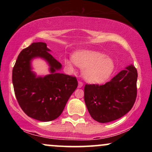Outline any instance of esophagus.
I'll use <instances>...</instances> for the list:
<instances>
[{
  "mask_svg": "<svg viewBox=\"0 0 152 152\" xmlns=\"http://www.w3.org/2000/svg\"><path fill=\"white\" fill-rule=\"evenodd\" d=\"M83 83H82L81 81H78V88H81L82 86H83Z\"/></svg>",
  "mask_w": 152,
  "mask_h": 152,
  "instance_id": "34e87169",
  "label": "esophagus"
}]
</instances>
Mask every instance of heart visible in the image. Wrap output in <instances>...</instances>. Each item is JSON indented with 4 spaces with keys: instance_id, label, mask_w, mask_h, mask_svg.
<instances>
[{
    "instance_id": "1",
    "label": "heart",
    "mask_w": 152,
    "mask_h": 152,
    "mask_svg": "<svg viewBox=\"0 0 152 152\" xmlns=\"http://www.w3.org/2000/svg\"><path fill=\"white\" fill-rule=\"evenodd\" d=\"M73 59H65V64L70 69H74V63L83 69V76L91 83H102L110 77L114 70L113 59L104 53L90 50L76 52Z\"/></svg>"
}]
</instances>
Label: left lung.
Wrapping results in <instances>:
<instances>
[{
	"mask_svg": "<svg viewBox=\"0 0 152 152\" xmlns=\"http://www.w3.org/2000/svg\"><path fill=\"white\" fill-rule=\"evenodd\" d=\"M105 84H86L84 101L92 118L107 123L124 116L137 98V71L131 64Z\"/></svg>",
	"mask_w": 152,
	"mask_h": 152,
	"instance_id": "obj_1",
	"label": "left lung"
}]
</instances>
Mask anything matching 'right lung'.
Wrapping results in <instances>:
<instances>
[{
    "label": "right lung",
    "instance_id": "1",
    "mask_svg": "<svg viewBox=\"0 0 152 152\" xmlns=\"http://www.w3.org/2000/svg\"><path fill=\"white\" fill-rule=\"evenodd\" d=\"M50 51L46 43H31L19 53L12 74L15 95L20 108L29 117L41 121L58 118L78 86L76 77L58 72L62 65ZM36 58L46 61L50 75L37 77L32 71L31 61Z\"/></svg>",
    "mask_w": 152,
    "mask_h": 152
}]
</instances>
